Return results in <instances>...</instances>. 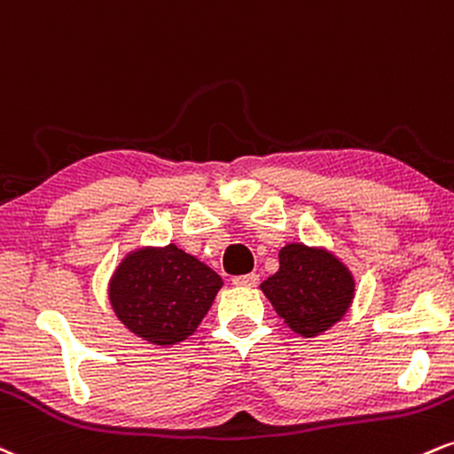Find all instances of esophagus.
Here are the masks:
<instances>
[{
    "label": "esophagus",
    "instance_id": "esophagus-1",
    "mask_svg": "<svg viewBox=\"0 0 454 454\" xmlns=\"http://www.w3.org/2000/svg\"><path fill=\"white\" fill-rule=\"evenodd\" d=\"M233 285L236 286H247V289H250V286H257L259 282V276L257 274H244V276H236V278L231 280Z\"/></svg>",
    "mask_w": 454,
    "mask_h": 454
}]
</instances>
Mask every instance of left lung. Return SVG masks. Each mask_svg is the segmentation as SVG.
Segmentation results:
<instances>
[{
    "instance_id": "obj_1",
    "label": "left lung",
    "mask_w": 454,
    "mask_h": 454,
    "mask_svg": "<svg viewBox=\"0 0 454 454\" xmlns=\"http://www.w3.org/2000/svg\"><path fill=\"white\" fill-rule=\"evenodd\" d=\"M278 261V271L259 289L291 332L317 338L342 321L353 306L356 282L333 250L289 242L280 248Z\"/></svg>"
}]
</instances>
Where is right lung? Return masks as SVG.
Here are the masks:
<instances>
[{
	"mask_svg": "<svg viewBox=\"0 0 454 454\" xmlns=\"http://www.w3.org/2000/svg\"><path fill=\"white\" fill-rule=\"evenodd\" d=\"M221 286L215 270L169 242L129 250L112 271L108 300L133 335L168 348L193 335Z\"/></svg>",
	"mask_w": 454,
	"mask_h": 454,
	"instance_id": "right-lung-1",
	"label": "right lung"
}]
</instances>
